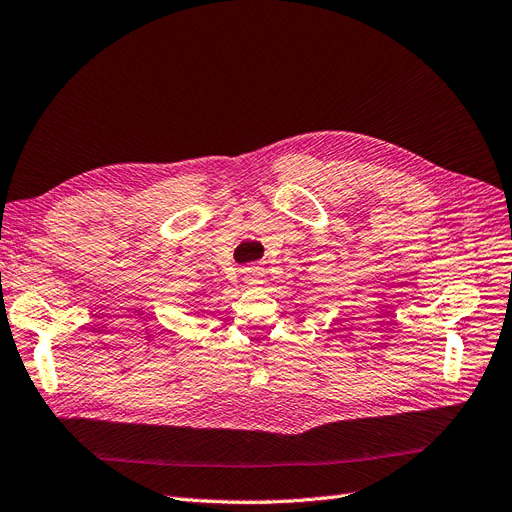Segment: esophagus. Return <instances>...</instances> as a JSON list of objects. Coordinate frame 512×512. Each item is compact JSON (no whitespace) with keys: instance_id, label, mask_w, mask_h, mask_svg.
Instances as JSON below:
<instances>
[{"instance_id":"obj_1","label":"esophagus","mask_w":512,"mask_h":512,"mask_svg":"<svg viewBox=\"0 0 512 512\" xmlns=\"http://www.w3.org/2000/svg\"><path fill=\"white\" fill-rule=\"evenodd\" d=\"M242 280L246 282V285H251V287L261 285V282H263V268H259V266L246 268V270L242 272Z\"/></svg>"}]
</instances>
